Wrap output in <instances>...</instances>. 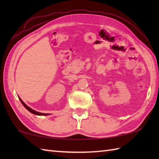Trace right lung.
Returning <instances> with one entry per match:
<instances>
[{"label": "right lung", "instance_id": "obj_1", "mask_svg": "<svg viewBox=\"0 0 159 159\" xmlns=\"http://www.w3.org/2000/svg\"><path fill=\"white\" fill-rule=\"evenodd\" d=\"M19 99H20V102H22V104H23V106L25 107L26 109H27L29 112H31V113H33V114H35V115H37V116H48V115H49L48 113H39V112H38V111H35V110H33V109H32L31 108H30V107H29L27 105H26V104L23 102V101L20 98H19Z\"/></svg>", "mask_w": 159, "mask_h": 159}]
</instances>
